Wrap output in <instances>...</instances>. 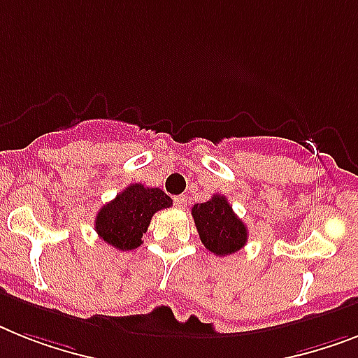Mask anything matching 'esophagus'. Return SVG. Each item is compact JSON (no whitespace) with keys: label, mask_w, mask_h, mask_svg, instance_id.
I'll use <instances>...</instances> for the list:
<instances>
[{"label":"esophagus","mask_w":358,"mask_h":358,"mask_svg":"<svg viewBox=\"0 0 358 358\" xmlns=\"http://www.w3.org/2000/svg\"><path fill=\"white\" fill-rule=\"evenodd\" d=\"M173 203H176L177 208H185L186 203H188V197H186V196H177V197H173Z\"/></svg>","instance_id":"esophagus-1"}]
</instances>
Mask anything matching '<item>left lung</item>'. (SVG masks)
I'll return each mask as SVG.
<instances>
[{"mask_svg":"<svg viewBox=\"0 0 358 358\" xmlns=\"http://www.w3.org/2000/svg\"><path fill=\"white\" fill-rule=\"evenodd\" d=\"M192 215L201 243L215 256L234 254L247 243V227L234 214L225 196H214L206 203L194 205Z\"/></svg>","mask_w":358,"mask_h":358,"instance_id":"8db88e82","label":"left lung"}]
</instances>
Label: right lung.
<instances>
[{"instance_id":"obj_1","label":"right lung","mask_w":358,"mask_h":358,"mask_svg":"<svg viewBox=\"0 0 358 358\" xmlns=\"http://www.w3.org/2000/svg\"><path fill=\"white\" fill-rule=\"evenodd\" d=\"M170 206L172 199L161 188H146L135 182L100 208L94 217V230L113 249L133 250L143 245V234L153 214Z\"/></svg>"}]
</instances>
